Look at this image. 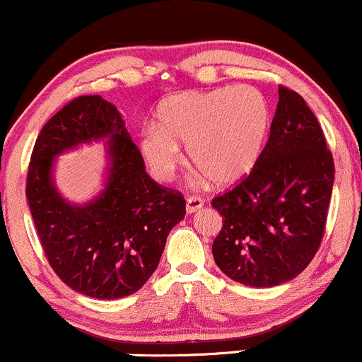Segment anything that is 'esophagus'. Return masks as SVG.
I'll list each match as a JSON object with an SVG mask.
<instances>
[{"mask_svg":"<svg viewBox=\"0 0 362 362\" xmlns=\"http://www.w3.org/2000/svg\"><path fill=\"white\" fill-rule=\"evenodd\" d=\"M204 207V200L200 197H188L186 198V212L193 214Z\"/></svg>","mask_w":362,"mask_h":362,"instance_id":"1","label":"esophagus"}]
</instances>
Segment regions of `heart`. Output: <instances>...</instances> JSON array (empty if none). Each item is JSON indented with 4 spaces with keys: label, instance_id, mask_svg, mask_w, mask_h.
I'll use <instances>...</instances> for the list:
<instances>
[{
    "label": "heart",
    "instance_id": "obj_1",
    "mask_svg": "<svg viewBox=\"0 0 362 362\" xmlns=\"http://www.w3.org/2000/svg\"><path fill=\"white\" fill-rule=\"evenodd\" d=\"M157 126H146L139 148L155 177L170 180L181 162L180 143L198 167V182L212 177L229 186L252 173L271 126L266 96L252 86L185 91L157 108Z\"/></svg>",
    "mask_w": 362,
    "mask_h": 362
}]
</instances>
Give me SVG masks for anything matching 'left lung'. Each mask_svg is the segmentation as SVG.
I'll use <instances>...</instances> for the list:
<instances>
[{
    "instance_id": "1",
    "label": "left lung",
    "mask_w": 362,
    "mask_h": 362,
    "mask_svg": "<svg viewBox=\"0 0 362 362\" xmlns=\"http://www.w3.org/2000/svg\"><path fill=\"white\" fill-rule=\"evenodd\" d=\"M271 134L245 180L212 200L223 228L212 243L217 267L247 286L269 288L309 266L325 235L335 164L316 115L278 88Z\"/></svg>"
}]
</instances>
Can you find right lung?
Instances as JSON below:
<instances>
[{
	"label": "right lung",
	"mask_w": 362,
	"mask_h": 362,
	"mask_svg": "<svg viewBox=\"0 0 362 362\" xmlns=\"http://www.w3.org/2000/svg\"><path fill=\"white\" fill-rule=\"evenodd\" d=\"M108 137L105 188L76 206L52 181L56 155ZM34 226L49 266L79 293L112 300L134 293L157 269L186 202L146 174L122 115L100 95L79 96L57 112L34 145L25 186Z\"/></svg>",
	"instance_id": "add662e5"
}]
</instances>
